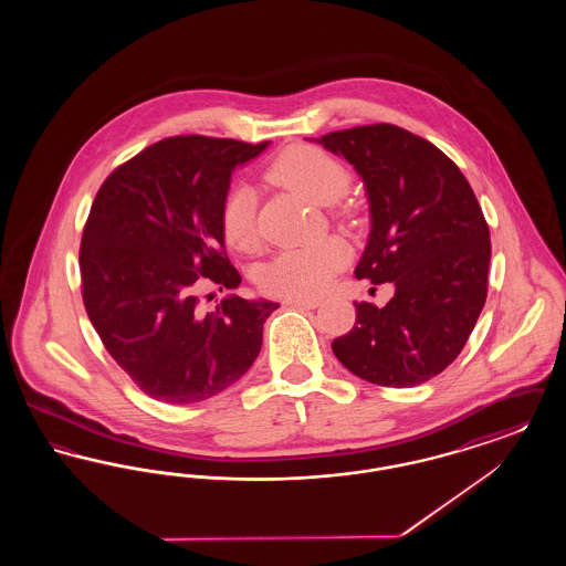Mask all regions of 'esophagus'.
I'll return each instance as SVG.
<instances>
[{
	"label": "esophagus",
	"instance_id": "obj_1",
	"mask_svg": "<svg viewBox=\"0 0 566 566\" xmlns=\"http://www.w3.org/2000/svg\"><path fill=\"white\" fill-rule=\"evenodd\" d=\"M284 303H286V305H291V307L316 310V307L321 305V298H314V296H289Z\"/></svg>",
	"mask_w": 566,
	"mask_h": 566
}]
</instances>
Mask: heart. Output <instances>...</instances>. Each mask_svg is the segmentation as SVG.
I'll return each mask as SVG.
<instances>
[{
    "instance_id": "heart-1",
    "label": "heart",
    "mask_w": 566,
    "mask_h": 566,
    "mask_svg": "<svg viewBox=\"0 0 566 566\" xmlns=\"http://www.w3.org/2000/svg\"><path fill=\"white\" fill-rule=\"evenodd\" d=\"M271 182L293 190L312 203H333L350 185V171L331 153L316 146H293L268 169ZM220 231L233 250L256 248L254 197L245 189L231 190L220 210ZM346 248L335 240L289 248L275 254L259 273V286L273 296L318 295L344 268Z\"/></svg>"
}]
</instances>
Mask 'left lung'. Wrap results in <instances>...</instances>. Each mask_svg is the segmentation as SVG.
Masks as SVG:
<instances>
[{
	"mask_svg": "<svg viewBox=\"0 0 566 566\" xmlns=\"http://www.w3.org/2000/svg\"><path fill=\"white\" fill-rule=\"evenodd\" d=\"M312 139L354 165L367 189L371 233L356 277L395 284L384 307L354 303L356 323L331 348L377 386L424 384L457 360L484 310L490 231L478 197L457 163L397 125Z\"/></svg>",
	"mask_w": 566,
	"mask_h": 566,
	"instance_id": "8db88e82",
	"label": "left lung"
}]
</instances>
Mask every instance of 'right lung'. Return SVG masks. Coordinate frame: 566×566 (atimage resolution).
Wrapping results in <instances>:
<instances>
[{"mask_svg":"<svg viewBox=\"0 0 566 566\" xmlns=\"http://www.w3.org/2000/svg\"><path fill=\"white\" fill-rule=\"evenodd\" d=\"M265 148L167 137L116 167L95 195L81 242L84 310L109 356L155 401H206L261 352L277 303L229 295L214 312L199 305L203 289L222 293L242 282L224 250L220 210L231 171Z\"/></svg>","mask_w":566,"mask_h":566,"instance_id":"add662e5","label":"right lung"}]
</instances>
